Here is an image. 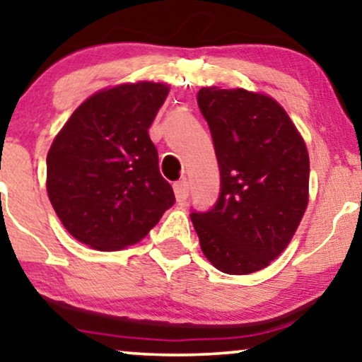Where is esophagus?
<instances>
[{"label": "esophagus", "instance_id": "1", "mask_svg": "<svg viewBox=\"0 0 362 362\" xmlns=\"http://www.w3.org/2000/svg\"><path fill=\"white\" fill-rule=\"evenodd\" d=\"M189 182L185 178L178 180L173 184V192H175V199L177 202H185L187 197H189Z\"/></svg>", "mask_w": 362, "mask_h": 362}]
</instances>
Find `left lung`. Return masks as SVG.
Listing matches in <instances>:
<instances>
[{
  "instance_id": "8db88e82",
  "label": "left lung",
  "mask_w": 362,
  "mask_h": 362,
  "mask_svg": "<svg viewBox=\"0 0 362 362\" xmlns=\"http://www.w3.org/2000/svg\"><path fill=\"white\" fill-rule=\"evenodd\" d=\"M197 103L214 141L220 195L210 210H192V223L216 269L255 273L286 248L305 215L310 184L305 141L268 95L202 88Z\"/></svg>"
}]
</instances>
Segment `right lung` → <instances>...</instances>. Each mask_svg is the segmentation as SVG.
Masks as SVG:
<instances>
[{
	"instance_id": "add662e5",
	"label": "right lung",
	"mask_w": 362,
	"mask_h": 362,
	"mask_svg": "<svg viewBox=\"0 0 362 362\" xmlns=\"http://www.w3.org/2000/svg\"><path fill=\"white\" fill-rule=\"evenodd\" d=\"M168 88L122 84L90 95L47 153V195L66 230L100 252L137 243L175 204L148 127Z\"/></svg>"
}]
</instances>
